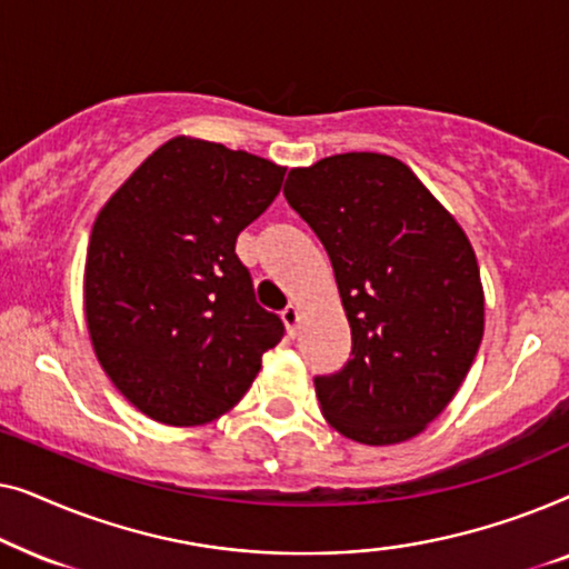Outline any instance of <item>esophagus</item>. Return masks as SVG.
<instances>
[{"mask_svg": "<svg viewBox=\"0 0 569 569\" xmlns=\"http://www.w3.org/2000/svg\"><path fill=\"white\" fill-rule=\"evenodd\" d=\"M282 321L287 326V333L290 337H298V329H300V308L298 306H287L282 310Z\"/></svg>", "mask_w": 569, "mask_h": 569, "instance_id": "obj_1", "label": "esophagus"}]
</instances>
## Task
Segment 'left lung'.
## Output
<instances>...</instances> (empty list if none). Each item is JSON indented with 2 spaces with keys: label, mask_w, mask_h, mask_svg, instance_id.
I'll return each instance as SVG.
<instances>
[{
  "label": "left lung",
  "mask_w": 569,
  "mask_h": 569,
  "mask_svg": "<svg viewBox=\"0 0 569 569\" xmlns=\"http://www.w3.org/2000/svg\"><path fill=\"white\" fill-rule=\"evenodd\" d=\"M284 197L321 238L352 329L349 362L316 378L326 422L362 446L417 438L461 388L485 337L469 238L391 154L295 168Z\"/></svg>",
  "instance_id": "left-lung-1"
}]
</instances>
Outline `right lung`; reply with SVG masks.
<instances>
[{
    "label": "right lung",
    "mask_w": 569,
    "mask_h": 569,
    "mask_svg": "<svg viewBox=\"0 0 569 569\" xmlns=\"http://www.w3.org/2000/svg\"><path fill=\"white\" fill-rule=\"evenodd\" d=\"M277 162L197 137L160 144L106 201L84 259V321L123 399L197 427L251 388L284 326L256 302L236 240L282 189Z\"/></svg>",
    "instance_id": "obj_1"
}]
</instances>
